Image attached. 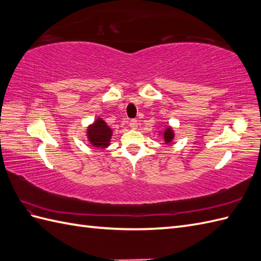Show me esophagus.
<instances>
[{
    "label": "esophagus",
    "mask_w": 261,
    "mask_h": 261,
    "mask_svg": "<svg viewBox=\"0 0 261 261\" xmlns=\"http://www.w3.org/2000/svg\"><path fill=\"white\" fill-rule=\"evenodd\" d=\"M138 124H139V122H138V120H131L130 121V123H129V125H130V128L131 129H133V130H136L137 128H138Z\"/></svg>",
    "instance_id": "esophagus-1"
}]
</instances>
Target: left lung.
Returning <instances> with one entry per match:
<instances>
[{"label":"left lung","mask_w":261,"mask_h":261,"mask_svg":"<svg viewBox=\"0 0 261 261\" xmlns=\"http://www.w3.org/2000/svg\"><path fill=\"white\" fill-rule=\"evenodd\" d=\"M173 138H174V132H173V130L170 128V126H167L166 128V130L163 131V139H165V143L166 144H168V143H170L172 140H173Z\"/></svg>","instance_id":"8db88e82"}]
</instances>
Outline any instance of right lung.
I'll return each mask as SVG.
<instances>
[{
    "instance_id": "add662e5",
    "label": "right lung",
    "mask_w": 261,
    "mask_h": 261,
    "mask_svg": "<svg viewBox=\"0 0 261 261\" xmlns=\"http://www.w3.org/2000/svg\"><path fill=\"white\" fill-rule=\"evenodd\" d=\"M87 136L89 142L93 147H95L96 149H106L110 145L112 130L105 122V120L98 118L92 124L89 125Z\"/></svg>"
}]
</instances>
